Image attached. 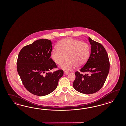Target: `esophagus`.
Returning <instances> with one entry per match:
<instances>
[{
  "label": "esophagus",
  "mask_w": 126,
  "mask_h": 126,
  "mask_svg": "<svg viewBox=\"0 0 126 126\" xmlns=\"http://www.w3.org/2000/svg\"><path fill=\"white\" fill-rule=\"evenodd\" d=\"M69 73L67 72H64V74H65V75H68Z\"/></svg>",
  "instance_id": "obj_1"
}]
</instances>
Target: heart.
Masks as SVG:
<instances>
[{"mask_svg":"<svg viewBox=\"0 0 126 126\" xmlns=\"http://www.w3.org/2000/svg\"><path fill=\"white\" fill-rule=\"evenodd\" d=\"M57 49L51 53V58L57 65H61V68L65 71L73 70L75 66L80 67L85 64L91 53L90 47L86 42H81L73 38L61 40L57 44Z\"/></svg>","mask_w":126,"mask_h":126,"instance_id":"heart-1","label":"heart"}]
</instances>
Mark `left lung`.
Wrapping results in <instances>:
<instances>
[{"label": "left lung", "instance_id": "left-lung-1", "mask_svg": "<svg viewBox=\"0 0 126 126\" xmlns=\"http://www.w3.org/2000/svg\"><path fill=\"white\" fill-rule=\"evenodd\" d=\"M91 53L85 64L76 71L73 86L80 93L90 94L98 92L103 86L110 71V63L106 50L101 43L89 39Z\"/></svg>", "mask_w": 126, "mask_h": 126}]
</instances>
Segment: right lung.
Returning a JSON list of instances; mask_svg holds the SVG:
<instances>
[{
  "mask_svg": "<svg viewBox=\"0 0 126 126\" xmlns=\"http://www.w3.org/2000/svg\"><path fill=\"white\" fill-rule=\"evenodd\" d=\"M52 50L51 41L42 39L24 46L18 54L17 72L25 88L35 95L44 96L52 92L63 75L61 69L49 72L57 68L50 58Z\"/></svg>",
  "mask_w": 126,
  "mask_h": 126,
  "instance_id": "1",
  "label": "right lung"
}]
</instances>
